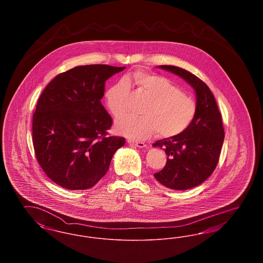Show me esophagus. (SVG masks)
<instances>
[{
	"instance_id": "1",
	"label": "esophagus",
	"mask_w": 263,
	"mask_h": 263,
	"mask_svg": "<svg viewBox=\"0 0 263 263\" xmlns=\"http://www.w3.org/2000/svg\"><path fill=\"white\" fill-rule=\"evenodd\" d=\"M128 143L136 146L138 148H146L147 145L144 142H132V141H128Z\"/></svg>"
}]
</instances>
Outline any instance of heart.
Listing matches in <instances>:
<instances>
[{"label":"heart","mask_w":263,"mask_h":263,"mask_svg":"<svg viewBox=\"0 0 263 263\" xmlns=\"http://www.w3.org/2000/svg\"><path fill=\"white\" fill-rule=\"evenodd\" d=\"M130 85H136L150 99L143 117L127 115L115 123L116 131L131 140L142 141L158 132L162 138L175 137L183 133L196 114V103L162 76L136 71L128 74L105 93L108 109L115 117L127 111Z\"/></svg>","instance_id":"b5f03b06"}]
</instances>
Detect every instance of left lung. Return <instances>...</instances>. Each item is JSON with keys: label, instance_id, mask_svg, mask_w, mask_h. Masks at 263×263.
<instances>
[{"label": "left lung", "instance_id": "8db88e82", "mask_svg": "<svg viewBox=\"0 0 263 263\" xmlns=\"http://www.w3.org/2000/svg\"><path fill=\"white\" fill-rule=\"evenodd\" d=\"M158 68L180 77L195 91L196 114L190 126L178 136L153 144L167 156L155 178L165 187L187 190L204 182L218 163L225 137L222 116L210 88L199 78L175 66Z\"/></svg>", "mask_w": 263, "mask_h": 263}]
</instances>
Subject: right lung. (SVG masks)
<instances>
[{"mask_svg":"<svg viewBox=\"0 0 263 263\" xmlns=\"http://www.w3.org/2000/svg\"><path fill=\"white\" fill-rule=\"evenodd\" d=\"M126 67L86 65L56 76L42 91L32 119L38 163L52 181L70 189L92 187L125 144L107 136L112 119L102 106L104 84Z\"/></svg>","mask_w":263,"mask_h":263,"instance_id":"add662e5","label":"right lung"}]
</instances>
